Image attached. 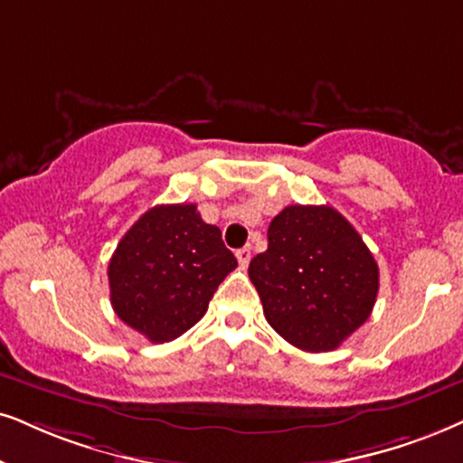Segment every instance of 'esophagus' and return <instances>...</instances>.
Returning a JSON list of instances; mask_svg holds the SVG:
<instances>
[{
  "instance_id": "1",
  "label": "esophagus",
  "mask_w": 463,
  "mask_h": 463,
  "mask_svg": "<svg viewBox=\"0 0 463 463\" xmlns=\"http://www.w3.org/2000/svg\"><path fill=\"white\" fill-rule=\"evenodd\" d=\"M237 260H239V265L241 267H248L250 265V259H251V251H250V248H241V250H237Z\"/></svg>"
}]
</instances>
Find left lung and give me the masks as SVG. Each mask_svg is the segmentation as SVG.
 Here are the masks:
<instances>
[{"label": "left lung", "mask_w": 463, "mask_h": 463, "mask_svg": "<svg viewBox=\"0 0 463 463\" xmlns=\"http://www.w3.org/2000/svg\"><path fill=\"white\" fill-rule=\"evenodd\" d=\"M250 262L267 323L307 353L335 350L370 318L378 265L353 224L326 204H290Z\"/></svg>", "instance_id": "8db88e82"}]
</instances>
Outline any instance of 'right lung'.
<instances>
[{
    "label": "right lung",
    "mask_w": 463,
    "mask_h": 463,
    "mask_svg": "<svg viewBox=\"0 0 463 463\" xmlns=\"http://www.w3.org/2000/svg\"><path fill=\"white\" fill-rule=\"evenodd\" d=\"M237 267L218 226L196 204H157L134 222L109 262L110 303L149 342L184 335Z\"/></svg>",
    "instance_id": "1"
}]
</instances>
